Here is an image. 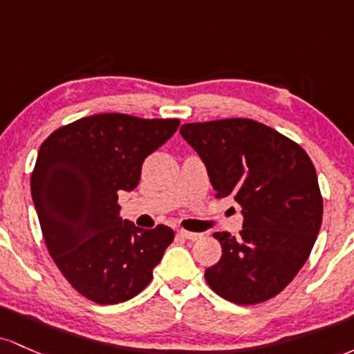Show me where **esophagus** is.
<instances>
[{
	"label": "esophagus",
	"instance_id": "34e87169",
	"mask_svg": "<svg viewBox=\"0 0 354 354\" xmlns=\"http://www.w3.org/2000/svg\"><path fill=\"white\" fill-rule=\"evenodd\" d=\"M178 236L184 237V239H187V241H197V239H201L202 234L189 232V230H178Z\"/></svg>",
	"mask_w": 354,
	"mask_h": 354
}]
</instances>
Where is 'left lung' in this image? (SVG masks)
Instances as JSON below:
<instances>
[{
    "label": "left lung",
    "instance_id": "obj_1",
    "mask_svg": "<svg viewBox=\"0 0 354 354\" xmlns=\"http://www.w3.org/2000/svg\"><path fill=\"white\" fill-rule=\"evenodd\" d=\"M180 135L204 162L216 197H232L244 217L239 237L214 234L222 256L205 269L207 284L242 306L279 295L308 261L323 221L311 158L249 118L185 124Z\"/></svg>",
    "mask_w": 354,
    "mask_h": 354
}]
</instances>
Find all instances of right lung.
<instances>
[{"label": "right lung", "mask_w": 354, "mask_h": 354, "mask_svg": "<svg viewBox=\"0 0 354 354\" xmlns=\"http://www.w3.org/2000/svg\"><path fill=\"white\" fill-rule=\"evenodd\" d=\"M178 124L91 115L55 130L39 147L31 197L46 248L68 283L93 303L137 296L172 244V229L137 227L118 216L117 202L137 187L144 160Z\"/></svg>", "instance_id": "1"}]
</instances>
